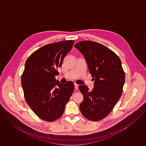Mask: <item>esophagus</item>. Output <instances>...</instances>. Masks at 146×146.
Listing matches in <instances>:
<instances>
[{
    "label": "esophagus",
    "mask_w": 146,
    "mask_h": 146,
    "mask_svg": "<svg viewBox=\"0 0 146 146\" xmlns=\"http://www.w3.org/2000/svg\"><path fill=\"white\" fill-rule=\"evenodd\" d=\"M78 86L77 84H74V88H75V90H78Z\"/></svg>",
    "instance_id": "esophagus-1"
}]
</instances>
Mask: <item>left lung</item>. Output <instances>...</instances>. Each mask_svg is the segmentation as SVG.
<instances>
[{
	"mask_svg": "<svg viewBox=\"0 0 146 146\" xmlns=\"http://www.w3.org/2000/svg\"><path fill=\"white\" fill-rule=\"evenodd\" d=\"M74 47L84 55L95 80L91 91L86 86L78 87L84 97L81 113L89 120H102L111 113L122 93L125 74L121 60L112 50L94 41H81Z\"/></svg>",
	"mask_w": 146,
	"mask_h": 146,
	"instance_id": "left-lung-1",
	"label": "left lung"
}]
</instances>
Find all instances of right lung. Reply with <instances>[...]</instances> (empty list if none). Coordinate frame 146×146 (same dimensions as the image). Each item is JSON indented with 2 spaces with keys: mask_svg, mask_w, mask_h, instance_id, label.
Segmentation results:
<instances>
[{
  "mask_svg": "<svg viewBox=\"0 0 146 146\" xmlns=\"http://www.w3.org/2000/svg\"><path fill=\"white\" fill-rule=\"evenodd\" d=\"M74 41L48 44L33 52L27 59L21 76L26 102L36 115L52 122L63 114L74 88L73 82L62 84L55 79L65 56Z\"/></svg>",
  "mask_w": 146,
  "mask_h": 146,
  "instance_id": "add662e5",
  "label": "right lung"
}]
</instances>
